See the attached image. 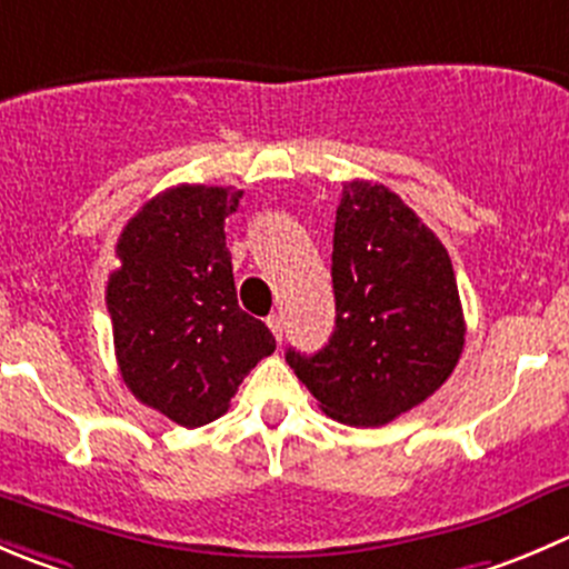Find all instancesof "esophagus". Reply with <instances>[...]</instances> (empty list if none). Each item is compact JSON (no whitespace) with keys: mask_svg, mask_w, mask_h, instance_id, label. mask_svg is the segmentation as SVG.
I'll use <instances>...</instances> for the list:
<instances>
[{"mask_svg":"<svg viewBox=\"0 0 569 569\" xmlns=\"http://www.w3.org/2000/svg\"><path fill=\"white\" fill-rule=\"evenodd\" d=\"M267 325H269V330H272V333H274V339L283 341V333H286V319L280 317V313H272V317L267 319Z\"/></svg>","mask_w":569,"mask_h":569,"instance_id":"esophagus-1","label":"esophagus"}]
</instances>
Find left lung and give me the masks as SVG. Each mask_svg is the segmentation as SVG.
<instances>
[{
  "label": "left lung",
  "instance_id": "obj_1",
  "mask_svg": "<svg viewBox=\"0 0 569 569\" xmlns=\"http://www.w3.org/2000/svg\"><path fill=\"white\" fill-rule=\"evenodd\" d=\"M336 328L286 361L328 417L378 428L433 395L465 350L448 250L386 186L350 180L333 228Z\"/></svg>",
  "mask_w": 569,
  "mask_h": 569
}]
</instances>
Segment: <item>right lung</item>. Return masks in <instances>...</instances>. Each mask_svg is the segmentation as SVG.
Instances as JSON below:
<instances>
[{
	"label": "right lung",
	"mask_w": 569,
	"mask_h": 569,
	"mask_svg": "<svg viewBox=\"0 0 569 569\" xmlns=\"http://www.w3.org/2000/svg\"><path fill=\"white\" fill-rule=\"evenodd\" d=\"M244 191L174 186L152 197L116 244L108 278L121 380L183 428L222 417L241 380L274 352L261 319L239 308L224 219Z\"/></svg>",
	"instance_id": "add662e5"
}]
</instances>
